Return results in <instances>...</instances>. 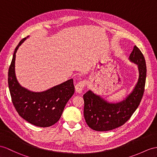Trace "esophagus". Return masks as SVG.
Returning <instances> with one entry per match:
<instances>
[{
	"instance_id": "1",
	"label": "esophagus",
	"mask_w": 157,
	"mask_h": 157,
	"mask_svg": "<svg viewBox=\"0 0 157 157\" xmlns=\"http://www.w3.org/2000/svg\"><path fill=\"white\" fill-rule=\"evenodd\" d=\"M85 81H80L79 82H78L76 84V86H75V90L76 93H81L82 91L84 89V87L85 86Z\"/></svg>"
}]
</instances>
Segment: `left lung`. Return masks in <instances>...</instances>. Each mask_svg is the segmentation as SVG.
<instances>
[{
    "instance_id": "1",
    "label": "left lung",
    "mask_w": 157,
    "mask_h": 157,
    "mask_svg": "<svg viewBox=\"0 0 157 157\" xmlns=\"http://www.w3.org/2000/svg\"><path fill=\"white\" fill-rule=\"evenodd\" d=\"M128 60L137 65L139 78L131 93L119 102H109L89 90L83 95L84 117L89 127L97 131H108L121 127L135 113L142 99L146 81V62L143 53L135 46Z\"/></svg>"
}]
</instances>
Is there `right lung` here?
Instances as JSON below:
<instances>
[{
	"instance_id": "obj_1",
	"label": "right lung",
	"mask_w": 157,
	"mask_h": 157,
	"mask_svg": "<svg viewBox=\"0 0 157 157\" xmlns=\"http://www.w3.org/2000/svg\"><path fill=\"white\" fill-rule=\"evenodd\" d=\"M29 37L22 39L14 50L9 69V88L14 106L19 115L33 125L48 127L58 122L64 106L73 95V79L41 92H34L21 86L15 74L16 53Z\"/></svg>"
}]
</instances>
